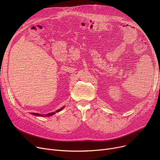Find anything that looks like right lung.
<instances>
[{"label": "right lung", "instance_id": "1", "mask_svg": "<svg viewBox=\"0 0 160 160\" xmlns=\"http://www.w3.org/2000/svg\"><path fill=\"white\" fill-rule=\"evenodd\" d=\"M63 108H64V106H63V108H60V109H59V110H56L55 112H52V113H47V114H46V115H42V114H39V113H32V114L33 115L39 116V117H44V116H47V117H48V116H51V115L55 114L56 113H58V112H60L61 110H62Z\"/></svg>", "mask_w": 160, "mask_h": 160}]
</instances>
